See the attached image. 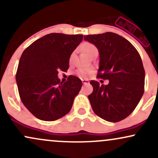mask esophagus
<instances>
[{
	"instance_id": "esophagus-1",
	"label": "esophagus",
	"mask_w": 158,
	"mask_h": 158,
	"mask_svg": "<svg viewBox=\"0 0 158 158\" xmlns=\"http://www.w3.org/2000/svg\"><path fill=\"white\" fill-rule=\"evenodd\" d=\"M81 81H82V83L84 85H85V84H88V83H89V81L88 80H87V79H81Z\"/></svg>"
}]
</instances>
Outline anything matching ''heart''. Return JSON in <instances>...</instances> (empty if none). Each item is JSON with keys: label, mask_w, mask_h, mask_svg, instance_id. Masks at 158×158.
Returning <instances> with one entry per match:
<instances>
[{"label": "heart", "mask_w": 158, "mask_h": 158, "mask_svg": "<svg viewBox=\"0 0 158 158\" xmlns=\"http://www.w3.org/2000/svg\"><path fill=\"white\" fill-rule=\"evenodd\" d=\"M81 49H82L83 52H84L87 56H89V57L94 53V52H98L97 47H96L94 44L89 42L84 43V44L81 45ZM73 54H72L70 57V61L73 60ZM76 73H77V74L79 77L82 78V79H85V78H88L90 76V73H91V69L81 68L77 69Z\"/></svg>", "instance_id": "b5f03b06"}]
</instances>
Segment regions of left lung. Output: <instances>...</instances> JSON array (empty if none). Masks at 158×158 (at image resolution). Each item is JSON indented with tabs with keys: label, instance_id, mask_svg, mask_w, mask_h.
<instances>
[{
	"label": "left lung",
	"instance_id": "left-lung-1",
	"mask_svg": "<svg viewBox=\"0 0 158 158\" xmlns=\"http://www.w3.org/2000/svg\"><path fill=\"white\" fill-rule=\"evenodd\" d=\"M99 52L97 77L108 85L90 81L93 92L88 96L92 109L99 117L117 123L135 109L144 93L145 70L139 52L128 40L108 32L84 36Z\"/></svg>",
	"mask_w": 158,
	"mask_h": 158
}]
</instances>
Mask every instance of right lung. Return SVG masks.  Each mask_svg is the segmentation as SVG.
Masks as SVG:
<instances>
[{"instance_id":"add662e5","label":"right lung","mask_w":158,"mask_h":158,"mask_svg":"<svg viewBox=\"0 0 158 158\" xmlns=\"http://www.w3.org/2000/svg\"><path fill=\"white\" fill-rule=\"evenodd\" d=\"M82 39L83 35L50 33L23 52L15 79L23 104L36 118L54 121L71 109L82 83L74 76L63 83L58 73L68 70L70 56Z\"/></svg>"}]
</instances>
